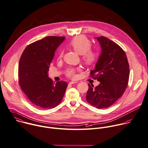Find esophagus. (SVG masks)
Here are the masks:
<instances>
[{
	"label": "esophagus",
	"instance_id": "esophagus-1",
	"mask_svg": "<svg viewBox=\"0 0 148 148\" xmlns=\"http://www.w3.org/2000/svg\"><path fill=\"white\" fill-rule=\"evenodd\" d=\"M78 82H77V81H70V82H69V84H70V85H71V84H76V83H77Z\"/></svg>",
	"mask_w": 148,
	"mask_h": 148
}]
</instances>
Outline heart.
<instances>
[{
	"label": "heart",
	"instance_id": "obj_1",
	"mask_svg": "<svg viewBox=\"0 0 148 148\" xmlns=\"http://www.w3.org/2000/svg\"><path fill=\"white\" fill-rule=\"evenodd\" d=\"M70 45L75 52L82 55V60L85 64L88 66L92 65L97 60V53L90 49L92 44L87 38L83 36H76L70 41ZM63 55V52L62 51L58 55V59H62ZM78 70V69L69 68L66 71V75L69 78L76 79L77 77L76 72Z\"/></svg>",
	"mask_w": 148,
	"mask_h": 148
}]
</instances>
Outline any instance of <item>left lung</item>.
I'll list each match as a JSON object with an SVG mask.
<instances>
[{"mask_svg":"<svg viewBox=\"0 0 148 148\" xmlns=\"http://www.w3.org/2000/svg\"><path fill=\"white\" fill-rule=\"evenodd\" d=\"M97 39L102 54L90 76L100 84L96 87L88 84L86 99L92 106L104 109L113 105L123 95L129 80L130 67L127 56L119 45L105 36Z\"/></svg>","mask_w":148,"mask_h":148,"instance_id":"1","label":"left lung"}]
</instances>
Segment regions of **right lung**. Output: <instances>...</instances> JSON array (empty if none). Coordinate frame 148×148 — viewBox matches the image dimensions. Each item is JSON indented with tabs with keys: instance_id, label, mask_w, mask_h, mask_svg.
<instances>
[{
	"instance_id": "add662e5",
	"label": "right lung",
	"mask_w": 148,
	"mask_h": 148,
	"mask_svg": "<svg viewBox=\"0 0 148 148\" xmlns=\"http://www.w3.org/2000/svg\"><path fill=\"white\" fill-rule=\"evenodd\" d=\"M64 36H49L28 45L18 64V84L31 103L39 109H52L59 105L68 84H56L47 72L57 47Z\"/></svg>"
}]
</instances>
